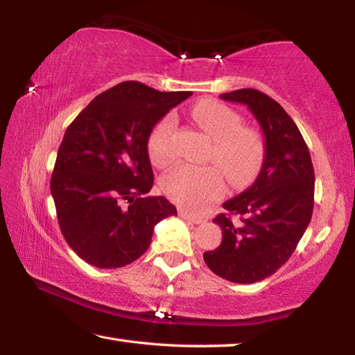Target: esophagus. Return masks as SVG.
<instances>
[{
	"label": "esophagus",
	"mask_w": 355,
	"mask_h": 355,
	"mask_svg": "<svg viewBox=\"0 0 355 355\" xmlns=\"http://www.w3.org/2000/svg\"><path fill=\"white\" fill-rule=\"evenodd\" d=\"M178 214H180V218H183L184 220H188V222H192V224H202V222H203L200 218H194V216H191L186 211H178Z\"/></svg>",
	"instance_id": "obj_1"
}]
</instances>
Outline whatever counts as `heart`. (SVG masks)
<instances>
[{
  "mask_svg": "<svg viewBox=\"0 0 355 355\" xmlns=\"http://www.w3.org/2000/svg\"><path fill=\"white\" fill-rule=\"evenodd\" d=\"M192 117L213 139L208 158L218 164L233 184H244L260 169L264 146L254 128L243 127L236 111L214 100H202L192 106ZM175 114H166L148 136V155L158 167L175 159ZM161 189L171 200L191 213H202L224 196L225 182L214 166L178 164L161 178Z\"/></svg>",
  "mask_w": 355,
  "mask_h": 355,
  "instance_id": "obj_1",
  "label": "heart"
}]
</instances>
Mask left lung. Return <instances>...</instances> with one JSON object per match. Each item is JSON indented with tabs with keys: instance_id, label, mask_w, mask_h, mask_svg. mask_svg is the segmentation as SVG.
<instances>
[{
	"instance_id": "1",
	"label": "left lung",
	"mask_w": 355,
	"mask_h": 355,
	"mask_svg": "<svg viewBox=\"0 0 355 355\" xmlns=\"http://www.w3.org/2000/svg\"><path fill=\"white\" fill-rule=\"evenodd\" d=\"M222 100L249 107L264 136L261 171L250 188L227 200L214 218L222 228L219 248L203 254L211 271L235 284L272 275L296 249L313 213L315 171L296 123L269 95L239 89Z\"/></svg>"
}]
</instances>
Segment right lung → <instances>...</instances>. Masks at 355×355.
<instances>
[{
	"label": "right lung",
	"mask_w": 355,
	"mask_h": 355,
	"mask_svg": "<svg viewBox=\"0 0 355 355\" xmlns=\"http://www.w3.org/2000/svg\"><path fill=\"white\" fill-rule=\"evenodd\" d=\"M191 92H159L123 81L95 97L65 130L51 196L65 241L101 269L127 266L152 243L153 228L177 208L152 189L150 131Z\"/></svg>",
	"instance_id": "1"
}]
</instances>
